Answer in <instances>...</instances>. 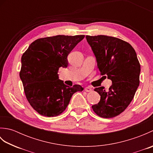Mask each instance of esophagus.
<instances>
[{
  "label": "esophagus",
  "instance_id": "34e87169",
  "mask_svg": "<svg viewBox=\"0 0 153 153\" xmlns=\"http://www.w3.org/2000/svg\"><path fill=\"white\" fill-rule=\"evenodd\" d=\"M85 91L86 92H91V91H92V89L90 87H86L85 88Z\"/></svg>",
  "mask_w": 153,
  "mask_h": 153
}]
</instances>
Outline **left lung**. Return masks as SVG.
Masks as SVG:
<instances>
[{
  "mask_svg": "<svg viewBox=\"0 0 153 153\" xmlns=\"http://www.w3.org/2000/svg\"><path fill=\"white\" fill-rule=\"evenodd\" d=\"M86 39L100 74L112 82L108 91L104 87L95 89L100 100L92 108L100 117L113 118L124 111L138 88L141 66L137 54L130 44L116 37L87 35Z\"/></svg>",
  "mask_w": 153,
  "mask_h": 153,
  "instance_id": "left-lung-1",
  "label": "left lung"
}]
</instances>
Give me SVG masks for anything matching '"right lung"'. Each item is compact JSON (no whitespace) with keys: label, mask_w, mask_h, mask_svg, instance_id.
<instances>
[{"label":"right lung","mask_w":153,"mask_h":153,"mask_svg":"<svg viewBox=\"0 0 153 153\" xmlns=\"http://www.w3.org/2000/svg\"><path fill=\"white\" fill-rule=\"evenodd\" d=\"M84 37L59 35L41 38L23 54L19 77L28 102L39 114L60 115L74 94L83 90L79 85H65L58 72L60 67L67 68L68 54Z\"/></svg>","instance_id":"obj_1"}]
</instances>
